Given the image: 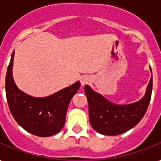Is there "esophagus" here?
Returning <instances> with one entry per match:
<instances>
[{"label": "esophagus", "mask_w": 161, "mask_h": 161, "mask_svg": "<svg viewBox=\"0 0 161 161\" xmlns=\"http://www.w3.org/2000/svg\"><path fill=\"white\" fill-rule=\"evenodd\" d=\"M90 81H91V79H90V77H89L88 75H83L82 77L80 78V83H81L82 86L87 85V84H88Z\"/></svg>", "instance_id": "1"}]
</instances>
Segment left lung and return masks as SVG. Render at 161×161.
I'll use <instances>...</instances> for the list:
<instances>
[{"label":"left lung","instance_id":"1","mask_svg":"<svg viewBox=\"0 0 161 161\" xmlns=\"http://www.w3.org/2000/svg\"><path fill=\"white\" fill-rule=\"evenodd\" d=\"M84 89L88 102L89 122L93 129L103 135L116 136L133 128L145 116L150 103L153 75L144 97L126 105L113 103L94 91L88 85H86Z\"/></svg>","mask_w":161,"mask_h":161}]
</instances>
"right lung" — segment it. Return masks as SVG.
<instances>
[{
	"instance_id": "obj_1",
	"label": "right lung",
	"mask_w": 161,
	"mask_h": 161,
	"mask_svg": "<svg viewBox=\"0 0 161 161\" xmlns=\"http://www.w3.org/2000/svg\"><path fill=\"white\" fill-rule=\"evenodd\" d=\"M13 52L6 74V96L15 120L28 132L50 137L59 132L65 125L71 99L80 88V81L46 97H33L16 87L13 75Z\"/></svg>"
}]
</instances>
